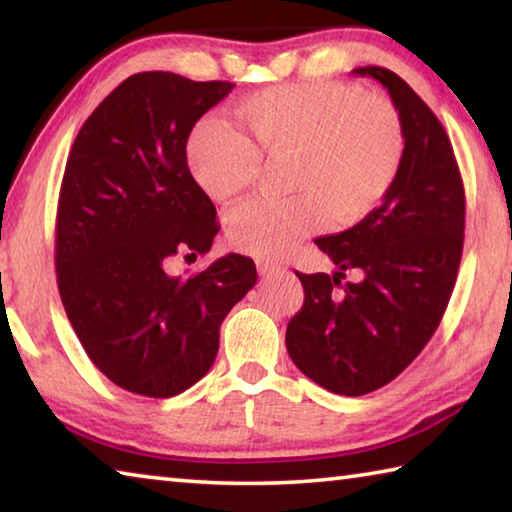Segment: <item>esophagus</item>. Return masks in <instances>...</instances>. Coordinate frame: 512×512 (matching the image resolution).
I'll list each match as a JSON object with an SVG mask.
<instances>
[{
	"label": "esophagus",
	"mask_w": 512,
	"mask_h": 512,
	"mask_svg": "<svg viewBox=\"0 0 512 512\" xmlns=\"http://www.w3.org/2000/svg\"><path fill=\"white\" fill-rule=\"evenodd\" d=\"M257 271L259 275H273V273L284 271V266L271 262V259H257Z\"/></svg>",
	"instance_id": "1"
}]
</instances>
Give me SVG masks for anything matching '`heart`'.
Listing matches in <instances>:
<instances>
[{
    "label": "heart",
    "mask_w": 512,
    "mask_h": 512,
    "mask_svg": "<svg viewBox=\"0 0 512 512\" xmlns=\"http://www.w3.org/2000/svg\"><path fill=\"white\" fill-rule=\"evenodd\" d=\"M246 137L219 119H203L187 142L198 187L232 203L255 185L264 160L289 158L282 201H253L230 214L228 244L244 255H287L334 219H366L400 176L406 137L400 112L381 94L350 83L275 85L235 106Z\"/></svg>",
    "instance_id": "b5f03b06"
}]
</instances>
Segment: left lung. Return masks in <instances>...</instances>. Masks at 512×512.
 Listing matches in <instances>:
<instances>
[{
	"label": "left lung",
	"instance_id": "left-lung-1",
	"mask_svg": "<svg viewBox=\"0 0 512 512\" xmlns=\"http://www.w3.org/2000/svg\"><path fill=\"white\" fill-rule=\"evenodd\" d=\"M391 94L406 149L400 176L354 228L316 239L336 273H298L305 302L287 327L293 363L327 391L357 397L424 350L452 298L463 255L465 189L443 124L386 67H359ZM345 270L359 283L340 284Z\"/></svg>",
	"mask_w": 512,
	"mask_h": 512
}]
</instances>
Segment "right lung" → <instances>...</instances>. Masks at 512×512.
<instances>
[{"label":"right lung","mask_w":512,"mask_h":512,"mask_svg":"<svg viewBox=\"0 0 512 512\" xmlns=\"http://www.w3.org/2000/svg\"><path fill=\"white\" fill-rule=\"evenodd\" d=\"M235 83L133 74L85 119L56 212L63 307L94 366L144 397L194 386L219 352V327L255 287V262L225 255L194 275L176 257L207 255L216 207L187 167L196 121Z\"/></svg>","instance_id":"add662e5"}]
</instances>
